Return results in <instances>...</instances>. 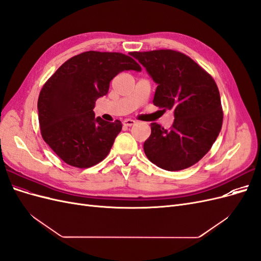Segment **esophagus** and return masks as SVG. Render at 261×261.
<instances>
[{
    "mask_svg": "<svg viewBox=\"0 0 261 261\" xmlns=\"http://www.w3.org/2000/svg\"><path fill=\"white\" fill-rule=\"evenodd\" d=\"M123 124H124L125 126H133L134 124H136V121L132 120V118H126V120H124Z\"/></svg>",
    "mask_w": 261,
    "mask_h": 261,
    "instance_id": "1",
    "label": "esophagus"
}]
</instances>
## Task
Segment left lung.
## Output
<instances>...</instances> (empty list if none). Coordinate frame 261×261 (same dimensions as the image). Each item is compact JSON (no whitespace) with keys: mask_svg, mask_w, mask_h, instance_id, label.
I'll return each mask as SVG.
<instances>
[{"mask_svg":"<svg viewBox=\"0 0 261 261\" xmlns=\"http://www.w3.org/2000/svg\"><path fill=\"white\" fill-rule=\"evenodd\" d=\"M158 85L153 105L174 111L171 129L151 123L145 141L148 159L167 171L192 167L206 154L222 127L223 111L215 80L187 55L174 50L130 52Z\"/></svg>","mask_w":261,"mask_h":261,"instance_id":"8db88e82","label":"left lung"}]
</instances>
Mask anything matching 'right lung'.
<instances>
[{"label": "right lung", "instance_id": "1", "mask_svg": "<svg viewBox=\"0 0 261 261\" xmlns=\"http://www.w3.org/2000/svg\"><path fill=\"white\" fill-rule=\"evenodd\" d=\"M130 69L141 67L128 55L87 51L67 60L43 85L38 99L41 135L65 163L86 169L109 154L122 123L94 117L93 108L110 82Z\"/></svg>", "mask_w": 261, "mask_h": 261}]
</instances>
